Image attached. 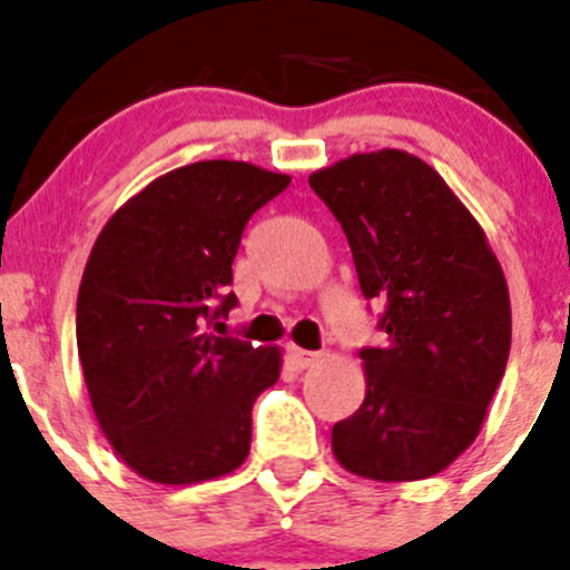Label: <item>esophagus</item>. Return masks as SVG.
Instances as JSON below:
<instances>
[{
    "label": "esophagus",
    "instance_id": "obj_1",
    "mask_svg": "<svg viewBox=\"0 0 570 570\" xmlns=\"http://www.w3.org/2000/svg\"><path fill=\"white\" fill-rule=\"evenodd\" d=\"M286 356H289V362L295 364L297 370H306V367H312L314 362H317L320 353H314V351H303V347L289 345V347H286Z\"/></svg>",
    "mask_w": 570,
    "mask_h": 570
}]
</instances>
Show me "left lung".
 Masks as SVG:
<instances>
[{
    "mask_svg": "<svg viewBox=\"0 0 570 570\" xmlns=\"http://www.w3.org/2000/svg\"><path fill=\"white\" fill-rule=\"evenodd\" d=\"M342 225L362 295L384 303L358 351L364 403L331 432L336 462L375 482L445 471L479 438L512 340L504 269L465 203L417 156L375 150L308 175Z\"/></svg>",
    "mask_w": 570,
    "mask_h": 570,
    "instance_id": "8db88e82",
    "label": "left lung"
}]
</instances>
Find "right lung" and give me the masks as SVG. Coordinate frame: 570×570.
<instances>
[{"instance_id":"obj_1","label":"right lung","mask_w":570,"mask_h":570,"mask_svg":"<svg viewBox=\"0 0 570 570\" xmlns=\"http://www.w3.org/2000/svg\"><path fill=\"white\" fill-rule=\"evenodd\" d=\"M289 175L197 161L153 180L97 236L77 292V353L105 440L138 476L197 484L250 454L253 401L281 347L223 331L247 219Z\"/></svg>"}]
</instances>
